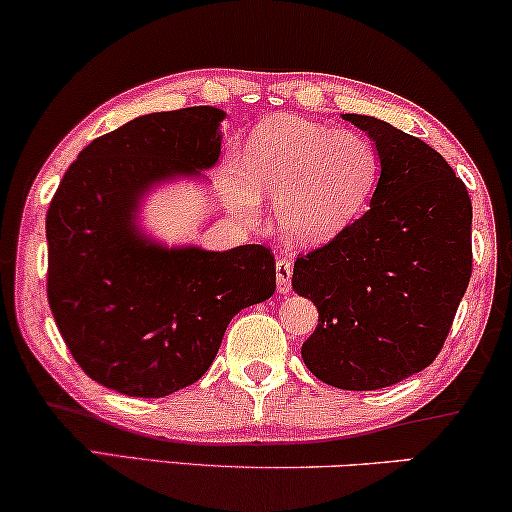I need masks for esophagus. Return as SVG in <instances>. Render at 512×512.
<instances>
[{"label":"esophagus","instance_id":"34e87169","mask_svg":"<svg viewBox=\"0 0 512 512\" xmlns=\"http://www.w3.org/2000/svg\"><path fill=\"white\" fill-rule=\"evenodd\" d=\"M276 287L280 294L292 292V259L280 257L276 262Z\"/></svg>","mask_w":512,"mask_h":512}]
</instances>
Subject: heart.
Returning a JSON list of instances; mask_svg holds the SVG:
<instances>
[{"label":"heart","mask_w":512,"mask_h":512,"mask_svg":"<svg viewBox=\"0 0 512 512\" xmlns=\"http://www.w3.org/2000/svg\"><path fill=\"white\" fill-rule=\"evenodd\" d=\"M378 176V150L366 136L280 115L250 136L227 199L243 218H255L259 197L273 199L285 239L320 246L359 218Z\"/></svg>","instance_id":"heart-1"}]
</instances>
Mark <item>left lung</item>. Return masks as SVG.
<instances>
[{
	"label": "left lung",
	"instance_id": "1",
	"mask_svg": "<svg viewBox=\"0 0 512 512\" xmlns=\"http://www.w3.org/2000/svg\"><path fill=\"white\" fill-rule=\"evenodd\" d=\"M345 120L376 143L371 208L299 255L292 287L318 306L301 345L308 371L338 390L397 385L434 362L471 278V197L434 148L371 115Z\"/></svg>",
	"mask_w": 512,
	"mask_h": 512
}]
</instances>
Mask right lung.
Wrapping results in <instances>:
<instances>
[{"mask_svg":"<svg viewBox=\"0 0 512 512\" xmlns=\"http://www.w3.org/2000/svg\"><path fill=\"white\" fill-rule=\"evenodd\" d=\"M213 106L150 113L85 146L46 215L48 304L71 357L99 385L157 399L213 364L229 320L276 290L264 246L164 248L136 229L150 187L220 157Z\"/></svg>","mask_w":512,"mask_h":512,"instance_id":"add662e5","label":"right lung"}]
</instances>
